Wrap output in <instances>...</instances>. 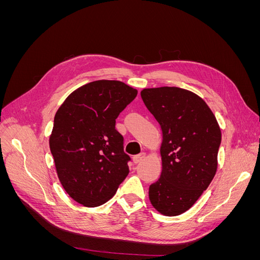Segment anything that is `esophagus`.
<instances>
[{
  "mask_svg": "<svg viewBox=\"0 0 260 260\" xmlns=\"http://www.w3.org/2000/svg\"><path fill=\"white\" fill-rule=\"evenodd\" d=\"M145 156H146L145 153H141V154H139V155L133 156L132 160H133V162H135V164H139L140 161H142V160L145 158Z\"/></svg>",
  "mask_w": 260,
  "mask_h": 260,
  "instance_id": "esophagus-1",
  "label": "esophagus"
}]
</instances>
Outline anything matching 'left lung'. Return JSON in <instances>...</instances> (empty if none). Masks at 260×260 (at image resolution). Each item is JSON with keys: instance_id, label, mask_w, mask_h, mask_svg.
Instances as JSON below:
<instances>
[{"instance_id": "1", "label": "left lung", "mask_w": 260, "mask_h": 260, "mask_svg": "<svg viewBox=\"0 0 260 260\" xmlns=\"http://www.w3.org/2000/svg\"><path fill=\"white\" fill-rule=\"evenodd\" d=\"M146 108L162 132L161 175L148 198L164 216L190 209L214 179L221 131L202 98L176 86L141 91Z\"/></svg>"}]
</instances>
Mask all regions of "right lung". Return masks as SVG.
I'll use <instances>...</instances> for the list:
<instances>
[{"label": "right lung", "instance_id": "obj_1", "mask_svg": "<svg viewBox=\"0 0 260 260\" xmlns=\"http://www.w3.org/2000/svg\"><path fill=\"white\" fill-rule=\"evenodd\" d=\"M137 94L121 81H93L75 90L55 114L50 149L57 177L85 207L111 200L129 174L130 157L115 124Z\"/></svg>", "mask_w": 260, "mask_h": 260}]
</instances>
